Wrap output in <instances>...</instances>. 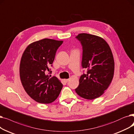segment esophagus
Returning a JSON list of instances; mask_svg holds the SVG:
<instances>
[{
    "instance_id": "obj_1",
    "label": "esophagus",
    "mask_w": 134,
    "mask_h": 134,
    "mask_svg": "<svg viewBox=\"0 0 134 134\" xmlns=\"http://www.w3.org/2000/svg\"><path fill=\"white\" fill-rule=\"evenodd\" d=\"M64 81L65 82H68L69 81V79H64Z\"/></svg>"
}]
</instances>
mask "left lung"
<instances>
[{
  "label": "left lung",
  "instance_id": "left-lung-1",
  "mask_svg": "<svg viewBox=\"0 0 134 134\" xmlns=\"http://www.w3.org/2000/svg\"><path fill=\"white\" fill-rule=\"evenodd\" d=\"M76 38L82 46V66L87 72L81 76L75 91L83 98L93 100L103 95L112 82L114 69L113 54L106 41L99 36L81 33Z\"/></svg>",
  "mask_w": 134,
  "mask_h": 134
}]
</instances>
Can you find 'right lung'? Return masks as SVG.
I'll list each match as a JSON object with an SVG mask.
<instances>
[{
  "label": "right lung",
  "mask_w": 134,
  "mask_h": 134,
  "mask_svg": "<svg viewBox=\"0 0 134 134\" xmlns=\"http://www.w3.org/2000/svg\"><path fill=\"white\" fill-rule=\"evenodd\" d=\"M63 41L43 39L30 43L22 54L20 75L29 96L37 103L49 104L59 95L63 85L55 76L47 75L54 61L57 49Z\"/></svg>",
  "instance_id": "add662e5"
}]
</instances>
